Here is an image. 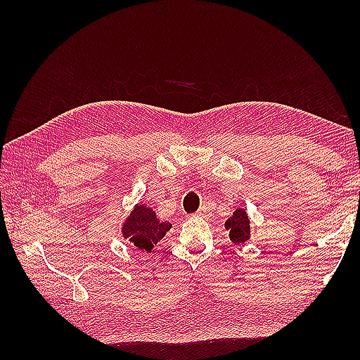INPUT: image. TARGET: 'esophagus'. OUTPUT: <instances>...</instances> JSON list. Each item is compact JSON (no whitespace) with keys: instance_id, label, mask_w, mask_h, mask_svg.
Instances as JSON below:
<instances>
[{"instance_id":"obj_1","label":"esophagus","mask_w":360,"mask_h":360,"mask_svg":"<svg viewBox=\"0 0 360 360\" xmlns=\"http://www.w3.org/2000/svg\"><path fill=\"white\" fill-rule=\"evenodd\" d=\"M196 215L200 217V218H209L210 217V209L207 207V205H202V207L198 210Z\"/></svg>"}]
</instances>
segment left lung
Returning <instances> with one entry per match:
<instances>
[{"label":"left lung","mask_w":360,"mask_h":360,"mask_svg":"<svg viewBox=\"0 0 360 360\" xmlns=\"http://www.w3.org/2000/svg\"><path fill=\"white\" fill-rule=\"evenodd\" d=\"M224 229L229 232V238L235 244H244L250 240L252 227L250 218L246 209H236L231 218L226 219Z\"/></svg>","instance_id":"left-lung-1"}]
</instances>
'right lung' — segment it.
Returning <instances> with one entry per match:
<instances>
[{"label": "right lung", "instance_id": "obj_1", "mask_svg": "<svg viewBox=\"0 0 360 360\" xmlns=\"http://www.w3.org/2000/svg\"><path fill=\"white\" fill-rule=\"evenodd\" d=\"M172 229V223L160 221L158 213L147 204L137 202L129 215L122 221L120 235L137 249L151 252Z\"/></svg>", "mask_w": 360, "mask_h": 360}]
</instances>
